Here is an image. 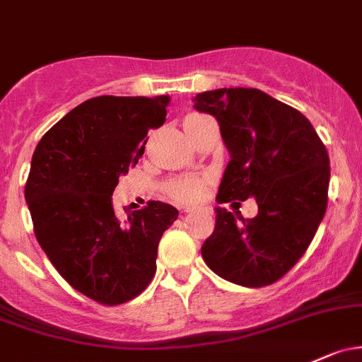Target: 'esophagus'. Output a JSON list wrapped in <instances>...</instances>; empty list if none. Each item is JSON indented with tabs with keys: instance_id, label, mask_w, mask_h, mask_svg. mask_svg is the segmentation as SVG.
Returning a JSON list of instances; mask_svg holds the SVG:
<instances>
[{
	"instance_id": "34e87169",
	"label": "esophagus",
	"mask_w": 362,
	"mask_h": 362,
	"mask_svg": "<svg viewBox=\"0 0 362 362\" xmlns=\"http://www.w3.org/2000/svg\"><path fill=\"white\" fill-rule=\"evenodd\" d=\"M192 210H191V208H185V210H182V213H191Z\"/></svg>"
}]
</instances>
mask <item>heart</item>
<instances>
[{"instance_id":"b5f03b06","label":"heart","mask_w":362,"mask_h":362,"mask_svg":"<svg viewBox=\"0 0 362 362\" xmlns=\"http://www.w3.org/2000/svg\"><path fill=\"white\" fill-rule=\"evenodd\" d=\"M197 116V114H192ZM206 180L203 177H184L177 178L168 185L170 196L178 203H194L203 196Z\"/></svg>"}]
</instances>
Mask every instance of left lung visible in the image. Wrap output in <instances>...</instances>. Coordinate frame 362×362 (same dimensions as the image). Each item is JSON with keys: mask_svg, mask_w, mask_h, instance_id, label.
I'll use <instances>...</instances> for the list:
<instances>
[{"mask_svg": "<svg viewBox=\"0 0 362 362\" xmlns=\"http://www.w3.org/2000/svg\"><path fill=\"white\" fill-rule=\"evenodd\" d=\"M194 107L216 117L230 152L216 203L255 197L258 204L253 218L215 208L201 255L222 279L269 286L302 258L325 216L328 151L302 112L262 90L203 91Z\"/></svg>", "mask_w": 362, "mask_h": 362, "instance_id": "left-lung-1", "label": "left lung"}]
</instances>
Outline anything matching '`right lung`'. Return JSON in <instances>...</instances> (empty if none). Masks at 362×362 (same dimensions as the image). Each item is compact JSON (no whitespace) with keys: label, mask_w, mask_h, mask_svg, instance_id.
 <instances>
[{"label":"right lung","mask_w":362,"mask_h":362,"mask_svg":"<svg viewBox=\"0 0 362 362\" xmlns=\"http://www.w3.org/2000/svg\"><path fill=\"white\" fill-rule=\"evenodd\" d=\"M170 97L90 98L41 136L25 201L37 243L60 276L93 302L119 305L156 274L158 245L178 210L161 201L119 216L112 192L139 163Z\"/></svg>","instance_id":"obj_1"}]
</instances>
